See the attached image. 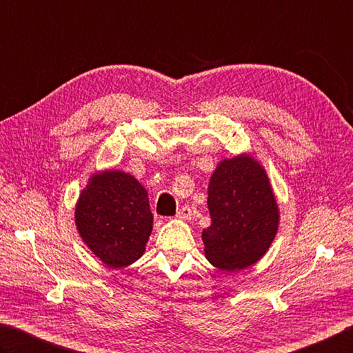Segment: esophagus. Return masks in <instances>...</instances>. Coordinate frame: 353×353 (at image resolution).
Returning a JSON list of instances; mask_svg holds the SVG:
<instances>
[{"mask_svg": "<svg viewBox=\"0 0 353 353\" xmlns=\"http://www.w3.org/2000/svg\"><path fill=\"white\" fill-rule=\"evenodd\" d=\"M176 218L183 219V221H190V219H192V209L189 208V205H183V208L178 210Z\"/></svg>", "mask_w": 353, "mask_h": 353, "instance_id": "34e87169", "label": "esophagus"}]
</instances>
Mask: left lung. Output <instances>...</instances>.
<instances>
[{
	"label": "left lung",
	"mask_w": 353,
	"mask_h": 353,
	"mask_svg": "<svg viewBox=\"0 0 353 353\" xmlns=\"http://www.w3.org/2000/svg\"><path fill=\"white\" fill-rule=\"evenodd\" d=\"M212 224L203 230L204 255L235 272L259 261L280 225V208L268 172L248 152L216 164L208 188Z\"/></svg>",
	"instance_id": "1"
}]
</instances>
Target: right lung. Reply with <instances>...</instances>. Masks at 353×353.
Masks as SVG:
<instances>
[{
	"label": "right lung",
	"instance_id": "right-lung-1",
	"mask_svg": "<svg viewBox=\"0 0 353 353\" xmlns=\"http://www.w3.org/2000/svg\"><path fill=\"white\" fill-rule=\"evenodd\" d=\"M75 225L99 261L128 268L143 256L154 228L148 190L128 172H95L78 196Z\"/></svg>",
	"mask_w": 353,
	"mask_h": 353
}]
</instances>
